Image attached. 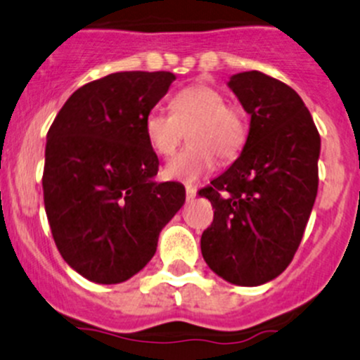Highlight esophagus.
<instances>
[{
    "label": "esophagus",
    "mask_w": 360,
    "mask_h": 360,
    "mask_svg": "<svg viewBox=\"0 0 360 360\" xmlns=\"http://www.w3.org/2000/svg\"><path fill=\"white\" fill-rule=\"evenodd\" d=\"M195 195H197L195 188H193L192 185H187V188H185V199H187V202H191V200L195 199Z\"/></svg>",
    "instance_id": "obj_1"
}]
</instances>
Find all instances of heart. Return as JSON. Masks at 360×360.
Here are the masks:
<instances>
[{"mask_svg": "<svg viewBox=\"0 0 360 360\" xmlns=\"http://www.w3.org/2000/svg\"><path fill=\"white\" fill-rule=\"evenodd\" d=\"M172 114L153 108L144 119L149 146L160 156H172L185 132L191 146L176 155L165 168L169 180L193 184L216 168L221 161H233L243 149L248 122L240 107L226 103L224 95L209 84H191L172 96Z\"/></svg>", "mask_w": 360, "mask_h": 360, "instance_id": "b5f03b06", "label": "heart"}]
</instances>
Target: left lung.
<instances>
[{"label":"left lung","instance_id":"obj_1","mask_svg":"<svg viewBox=\"0 0 360 360\" xmlns=\"http://www.w3.org/2000/svg\"><path fill=\"white\" fill-rule=\"evenodd\" d=\"M228 86L250 115V131L238 160L199 192L214 207L200 250L214 274L253 288L281 276L301 243L318 192L321 141L285 83L245 71Z\"/></svg>","mask_w":360,"mask_h":360}]
</instances>
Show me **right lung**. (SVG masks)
Segmentation results:
<instances>
[{
  "mask_svg": "<svg viewBox=\"0 0 360 360\" xmlns=\"http://www.w3.org/2000/svg\"><path fill=\"white\" fill-rule=\"evenodd\" d=\"M168 71L112 72L76 90L47 132L44 204L66 264L96 284L146 267L185 202L176 181H156L160 161L144 119L167 95Z\"/></svg>",
  "mask_w": 360,
  "mask_h": 360,
  "instance_id": "add662e5",
  "label": "right lung"
}]
</instances>
